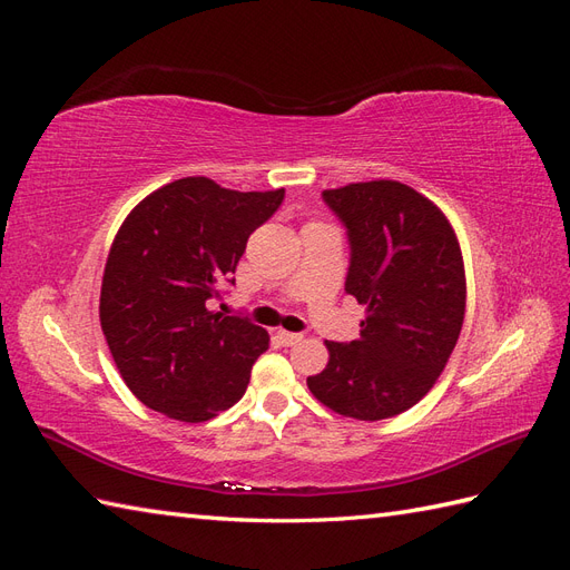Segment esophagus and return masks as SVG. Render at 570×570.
I'll list each match as a JSON object with an SVG mask.
<instances>
[{
  "label": "esophagus",
  "mask_w": 570,
  "mask_h": 570,
  "mask_svg": "<svg viewBox=\"0 0 570 570\" xmlns=\"http://www.w3.org/2000/svg\"><path fill=\"white\" fill-rule=\"evenodd\" d=\"M278 337H281V342L285 344V347H292V344H297V342L304 340L302 333H287V331H278Z\"/></svg>",
  "instance_id": "1"
}]
</instances>
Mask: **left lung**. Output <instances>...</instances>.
<instances>
[{
  "label": "left lung",
  "instance_id": "1",
  "mask_svg": "<svg viewBox=\"0 0 570 570\" xmlns=\"http://www.w3.org/2000/svg\"><path fill=\"white\" fill-rule=\"evenodd\" d=\"M347 228L344 289L366 304L358 340L325 342L327 366L306 385L342 416H396L435 385L465 314V275L456 235L438 206L396 180L323 189Z\"/></svg>",
  "mask_w": 570,
  "mask_h": 570
}]
</instances>
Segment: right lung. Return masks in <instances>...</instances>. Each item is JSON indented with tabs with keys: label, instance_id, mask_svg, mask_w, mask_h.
<instances>
[{
	"label": "right lung",
	"instance_id": "obj_1",
	"mask_svg": "<svg viewBox=\"0 0 570 570\" xmlns=\"http://www.w3.org/2000/svg\"><path fill=\"white\" fill-rule=\"evenodd\" d=\"M283 199V187L237 193L195 176L159 187L124 220L101 278L99 321L145 406L202 423L243 400L268 333L209 312V299L235 285L249 235Z\"/></svg>",
	"mask_w": 570,
	"mask_h": 570
}]
</instances>
